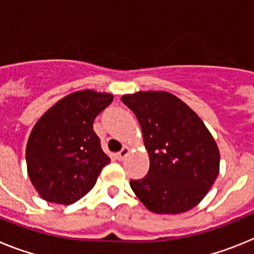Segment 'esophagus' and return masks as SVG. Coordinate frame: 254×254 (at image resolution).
Masks as SVG:
<instances>
[{"instance_id": "obj_1", "label": "esophagus", "mask_w": 254, "mask_h": 254, "mask_svg": "<svg viewBox=\"0 0 254 254\" xmlns=\"http://www.w3.org/2000/svg\"><path fill=\"white\" fill-rule=\"evenodd\" d=\"M128 154H129V147L125 146L120 152H118V154H117V159H118V160H123V159H125Z\"/></svg>"}]
</instances>
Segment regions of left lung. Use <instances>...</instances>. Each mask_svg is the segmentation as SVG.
I'll use <instances>...</instances> for the list:
<instances>
[{
	"instance_id": "obj_1",
	"label": "left lung",
	"mask_w": 254,
	"mask_h": 254,
	"mask_svg": "<svg viewBox=\"0 0 254 254\" xmlns=\"http://www.w3.org/2000/svg\"><path fill=\"white\" fill-rule=\"evenodd\" d=\"M137 118L149 152L146 177L132 190L155 214H182L207 194L219 176L220 152L202 120L167 91H138L121 98Z\"/></svg>"
}]
</instances>
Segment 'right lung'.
Returning <instances> with one entry per match:
<instances>
[{
  "label": "right lung",
  "instance_id": "1",
  "mask_svg": "<svg viewBox=\"0 0 254 254\" xmlns=\"http://www.w3.org/2000/svg\"><path fill=\"white\" fill-rule=\"evenodd\" d=\"M113 100L108 93L75 91L40 117L26 143L28 176L48 202L71 205L95 186L111 159L93 129Z\"/></svg>",
  "mask_w": 254,
  "mask_h": 254
}]
</instances>
